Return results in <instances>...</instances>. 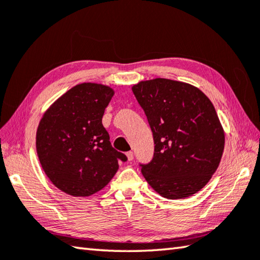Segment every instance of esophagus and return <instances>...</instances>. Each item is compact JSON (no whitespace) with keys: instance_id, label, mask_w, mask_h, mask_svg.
Listing matches in <instances>:
<instances>
[{"instance_id":"1","label":"esophagus","mask_w":260,"mask_h":260,"mask_svg":"<svg viewBox=\"0 0 260 260\" xmlns=\"http://www.w3.org/2000/svg\"><path fill=\"white\" fill-rule=\"evenodd\" d=\"M126 156H127V159H128V161H132V160H133V152H132V151H129V152H127V153H126Z\"/></svg>"}]
</instances>
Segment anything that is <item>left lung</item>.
Segmentation results:
<instances>
[{"label":"left lung","instance_id":"8db88e82","mask_svg":"<svg viewBox=\"0 0 260 260\" xmlns=\"http://www.w3.org/2000/svg\"><path fill=\"white\" fill-rule=\"evenodd\" d=\"M153 133L154 155L141 165L153 189L168 200L196 194L214 175L225 135L214 106L189 83L156 78L132 86Z\"/></svg>","mask_w":260,"mask_h":260}]
</instances>
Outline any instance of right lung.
Segmentation results:
<instances>
[{
	"label": "right lung",
	"instance_id": "add662e5",
	"mask_svg": "<svg viewBox=\"0 0 260 260\" xmlns=\"http://www.w3.org/2000/svg\"><path fill=\"white\" fill-rule=\"evenodd\" d=\"M113 88L84 82L66 91L39 121L36 149L44 172L59 190L93 195L109 184L127 157L116 151L103 125Z\"/></svg>",
	"mask_w": 260,
	"mask_h": 260
}]
</instances>
